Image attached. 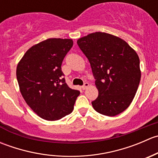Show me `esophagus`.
Returning <instances> with one entry per match:
<instances>
[{
	"label": "esophagus",
	"instance_id": "34e87169",
	"mask_svg": "<svg viewBox=\"0 0 158 158\" xmlns=\"http://www.w3.org/2000/svg\"><path fill=\"white\" fill-rule=\"evenodd\" d=\"M89 82H85V83H84V85L82 86V89H85L87 88V87H89Z\"/></svg>",
	"mask_w": 158,
	"mask_h": 158
}]
</instances>
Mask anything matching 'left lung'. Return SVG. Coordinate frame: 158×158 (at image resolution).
Here are the masks:
<instances>
[{
	"instance_id": "obj_1",
	"label": "left lung",
	"mask_w": 158,
	"mask_h": 158,
	"mask_svg": "<svg viewBox=\"0 0 158 158\" xmlns=\"http://www.w3.org/2000/svg\"><path fill=\"white\" fill-rule=\"evenodd\" d=\"M88 58L98 90L92 102L97 112L114 116L130 106L141 80L140 60L135 50L121 38L95 32L78 40Z\"/></svg>"
}]
</instances>
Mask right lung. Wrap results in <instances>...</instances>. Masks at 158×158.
<instances>
[{
    "mask_svg": "<svg viewBox=\"0 0 158 158\" xmlns=\"http://www.w3.org/2000/svg\"><path fill=\"white\" fill-rule=\"evenodd\" d=\"M73 45L71 39H47L28 49L17 65V79L22 96L45 120H59L69 114L80 94L68 86L61 69Z\"/></svg>",
    "mask_w": 158,
    "mask_h": 158,
    "instance_id": "add662e5",
    "label": "right lung"
}]
</instances>
